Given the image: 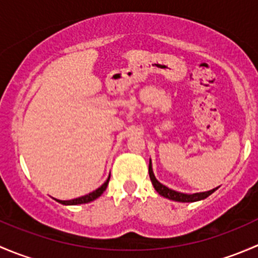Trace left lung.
I'll list each match as a JSON object with an SVG mask.
<instances>
[{"label":"left lung","instance_id":"8db88e82","mask_svg":"<svg viewBox=\"0 0 258 258\" xmlns=\"http://www.w3.org/2000/svg\"><path fill=\"white\" fill-rule=\"evenodd\" d=\"M148 173H150V178L151 182H152L153 187H155L156 191L161 195V196L166 197L168 200H172V201H177V202H196V201H201V200L207 199L210 195H212L213 192L217 189V187L211 191H206V192H200V194H182V192H177L175 189H171L168 187H166L165 184H162L161 182H158L156 179L155 175H153L152 171V165H151V160H150V165H148Z\"/></svg>","mask_w":258,"mask_h":258}]
</instances>
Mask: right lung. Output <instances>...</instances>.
<instances>
[{
    "mask_svg": "<svg viewBox=\"0 0 258 258\" xmlns=\"http://www.w3.org/2000/svg\"><path fill=\"white\" fill-rule=\"evenodd\" d=\"M108 181H110V177L106 179L105 183L102 184L101 187H98L97 189H95L93 192H91V194L88 195H85V196L82 197H79V199H75V200H69V201H62V200H56L57 202H59V204L62 205H81V204H88V202L93 201V200L98 199V197L101 196V195L105 192V189L107 188V184H108Z\"/></svg>",
    "mask_w": 258,
    "mask_h": 258,
    "instance_id": "obj_1",
    "label": "right lung"
}]
</instances>
